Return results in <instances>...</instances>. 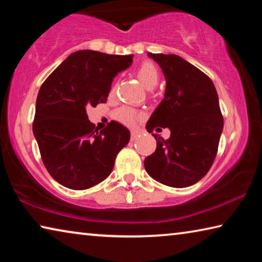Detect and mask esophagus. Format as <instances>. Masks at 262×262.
Masks as SVG:
<instances>
[{
	"mask_svg": "<svg viewBox=\"0 0 262 262\" xmlns=\"http://www.w3.org/2000/svg\"><path fill=\"white\" fill-rule=\"evenodd\" d=\"M139 135H140V132H137V130H132V133H130V140H132V141L136 140L137 137H139Z\"/></svg>",
	"mask_w": 262,
	"mask_h": 262,
	"instance_id": "1",
	"label": "esophagus"
}]
</instances>
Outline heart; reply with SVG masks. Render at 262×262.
<instances>
[{
    "label": "heart",
    "instance_id": "obj_1",
    "mask_svg": "<svg viewBox=\"0 0 262 262\" xmlns=\"http://www.w3.org/2000/svg\"><path fill=\"white\" fill-rule=\"evenodd\" d=\"M137 77L140 78V81L145 88L149 89V90H151V89H154L157 85V83L159 81V72L152 62L145 61L143 63H141L139 69H137ZM114 91H115V85H112V88H111L110 90V94L113 95ZM114 117L119 122H121L123 125L129 126V127L135 126L137 121L140 120V114L137 113L136 111L132 110L129 107L119 108L117 112H115Z\"/></svg>",
    "mask_w": 262,
    "mask_h": 262
}]
</instances>
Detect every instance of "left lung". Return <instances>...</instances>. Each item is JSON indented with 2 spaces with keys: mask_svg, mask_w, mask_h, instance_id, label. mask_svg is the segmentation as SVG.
<instances>
[{
  "mask_svg": "<svg viewBox=\"0 0 262 262\" xmlns=\"http://www.w3.org/2000/svg\"><path fill=\"white\" fill-rule=\"evenodd\" d=\"M148 56L162 68L166 89L147 129L168 128L171 136L152 134L157 148L144 159V167L159 183L187 187L201 180L215 161L223 130L219 96L211 79L183 57L150 52Z\"/></svg>",
  "mask_w": 262,
  "mask_h": 262,
  "instance_id": "left-lung-1",
  "label": "left lung"
}]
</instances>
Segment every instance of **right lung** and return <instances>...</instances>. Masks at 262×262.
<instances>
[{
  "label": "right lung",
  "instance_id": "right-lung-1",
  "mask_svg": "<svg viewBox=\"0 0 262 262\" xmlns=\"http://www.w3.org/2000/svg\"><path fill=\"white\" fill-rule=\"evenodd\" d=\"M133 56L77 51L42 83L33 134L48 173L64 187L82 190L107 178L129 142V130L117 121L95 130L85 108L106 103L113 78L129 67Z\"/></svg>",
  "mask_w": 262,
  "mask_h": 262
}]
</instances>
